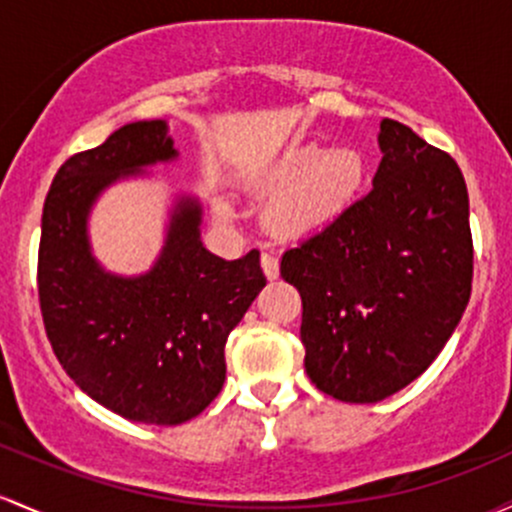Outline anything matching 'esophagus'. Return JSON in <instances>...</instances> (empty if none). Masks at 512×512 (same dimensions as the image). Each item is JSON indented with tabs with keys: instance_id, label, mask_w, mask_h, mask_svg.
Listing matches in <instances>:
<instances>
[{
	"instance_id": "obj_1",
	"label": "esophagus",
	"mask_w": 512,
	"mask_h": 512,
	"mask_svg": "<svg viewBox=\"0 0 512 512\" xmlns=\"http://www.w3.org/2000/svg\"><path fill=\"white\" fill-rule=\"evenodd\" d=\"M260 262H262V272H265L267 279L279 277V260L272 255V252H262Z\"/></svg>"
}]
</instances>
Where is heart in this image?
I'll use <instances>...</instances> for the list:
<instances>
[{
    "label": "heart",
    "mask_w": 512,
    "mask_h": 512,
    "mask_svg": "<svg viewBox=\"0 0 512 512\" xmlns=\"http://www.w3.org/2000/svg\"><path fill=\"white\" fill-rule=\"evenodd\" d=\"M367 162L355 148L320 150L294 145L274 162L267 187L282 192L269 209V223L282 235H308L330 226L362 192Z\"/></svg>",
    "instance_id": "1"
}]
</instances>
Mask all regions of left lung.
I'll return each instance as SVG.
<instances>
[{
	"instance_id": "8db88e82",
	"label": "left lung",
	"mask_w": 512,
	"mask_h": 512,
	"mask_svg": "<svg viewBox=\"0 0 512 512\" xmlns=\"http://www.w3.org/2000/svg\"><path fill=\"white\" fill-rule=\"evenodd\" d=\"M374 187L289 247L306 374L328 396L376 403L440 355L471 296L469 194L452 155L384 119Z\"/></svg>"
}]
</instances>
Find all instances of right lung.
Instances as JSON below:
<instances>
[{
  "label": "right lung",
  "instance_id": "obj_1",
  "mask_svg": "<svg viewBox=\"0 0 512 512\" xmlns=\"http://www.w3.org/2000/svg\"><path fill=\"white\" fill-rule=\"evenodd\" d=\"M170 157L162 121L128 123L67 157L38 245V301L58 362L101 406L148 425L187 423L221 393L230 330L267 284L257 250L233 262L204 250L192 199L179 204L148 274L101 272L84 233L89 206L116 177Z\"/></svg>",
  "mask_w": 512,
  "mask_h": 512
}]
</instances>
